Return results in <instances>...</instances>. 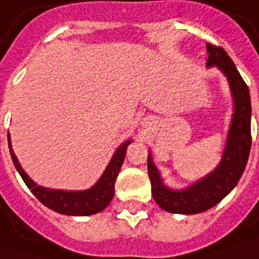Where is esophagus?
Segmentation results:
<instances>
[{
  "label": "esophagus",
  "instance_id": "34e87169",
  "mask_svg": "<svg viewBox=\"0 0 259 259\" xmlns=\"http://www.w3.org/2000/svg\"><path fill=\"white\" fill-rule=\"evenodd\" d=\"M150 121H151V119H145V121H144V122H143V124H144L145 126H147V125L150 124Z\"/></svg>",
  "mask_w": 259,
  "mask_h": 259
}]
</instances>
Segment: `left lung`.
Masks as SVG:
<instances>
[{
	"label": "left lung",
	"mask_w": 259,
	"mask_h": 259,
	"mask_svg": "<svg viewBox=\"0 0 259 259\" xmlns=\"http://www.w3.org/2000/svg\"><path fill=\"white\" fill-rule=\"evenodd\" d=\"M206 66H218L226 76L234 98V115L224 155L219 165L202 180L184 190H171L165 187L153 157L148 154V177L151 180V193L157 204L171 213L193 214L204 212L218 204L226 194L232 192L244 173L251 150V96L249 89L239 75L232 59L222 47L206 45Z\"/></svg>",
	"instance_id": "8db88e82"
}]
</instances>
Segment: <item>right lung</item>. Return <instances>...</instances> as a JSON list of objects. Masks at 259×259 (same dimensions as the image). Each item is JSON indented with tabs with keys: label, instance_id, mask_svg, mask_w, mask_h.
<instances>
[{
	"label": "right lung",
	"instance_id": "add662e5",
	"mask_svg": "<svg viewBox=\"0 0 259 259\" xmlns=\"http://www.w3.org/2000/svg\"><path fill=\"white\" fill-rule=\"evenodd\" d=\"M130 143L131 140L125 141L124 144L118 147V150L115 151L114 157L111 158L102 177L96 182L95 186L82 192H65V190H53V189H46L41 186H37L25 174L11 148V141H10V134H8V147H10L13 163L17 171L21 176V179L27 184V187L49 209L55 210L57 213L69 214V216H88V214L98 213L111 203L115 194V180L121 170V165L124 163L126 147L130 145Z\"/></svg>",
	"mask_w": 259,
	"mask_h": 259
}]
</instances>
